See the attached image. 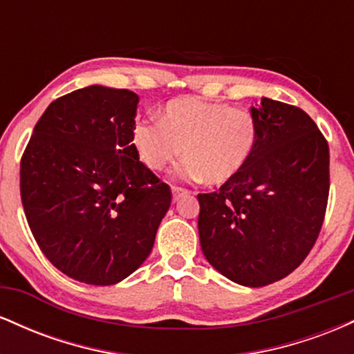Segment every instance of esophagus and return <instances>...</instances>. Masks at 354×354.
<instances>
[{
    "mask_svg": "<svg viewBox=\"0 0 354 354\" xmlns=\"http://www.w3.org/2000/svg\"><path fill=\"white\" fill-rule=\"evenodd\" d=\"M171 191H173V203H178V201L181 200L183 196H186V194H189L188 189L178 188V186H173Z\"/></svg>",
    "mask_w": 354,
    "mask_h": 354,
    "instance_id": "esophagus-1",
    "label": "esophagus"
}]
</instances>
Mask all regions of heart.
Wrapping results in <instances>:
<instances>
[{
  "label": "heart",
  "mask_w": 354,
  "mask_h": 354,
  "mask_svg": "<svg viewBox=\"0 0 354 354\" xmlns=\"http://www.w3.org/2000/svg\"><path fill=\"white\" fill-rule=\"evenodd\" d=\"M256 145L258 123L250 111L189 96L168 101L160 121L145 120L133 131V146L146 168L165 171L183 154L181 176L211 186L236 180Z\"/></svg>",
  "instance_id": "obj_1"
}]
</instances>
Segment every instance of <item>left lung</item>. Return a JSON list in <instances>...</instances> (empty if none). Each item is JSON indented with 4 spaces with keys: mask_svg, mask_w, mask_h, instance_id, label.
I'll return each mask as SVG.
<instances>
[{
    "mask_svg": "<svg viewBox=\"0 0 354 354\" xmlns=\"http://www.w3.org/2000/svg\"><path fill=\"white\" fill-rule=\"evenodd\" d=\"M251 115L253 158L234 181L198 194V231L214 270L259 288L295 271L315 245L330 193V148L303 109L261 98Z\"/></svg>",
    "mask_w": 354,
    "mask_h": 354,
    "instance_id": "1",
    "label": "left lung"
}]
</instances>
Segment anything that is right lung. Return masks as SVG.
I'll return each mask as SVG.
<instances>
[{"label": "right lung", "instance_id": "add662e5", "mask_svg": "<svg viewBox=\"0 0 354 354\" xmlns=\"http://www.w3.org/2000/svg\"><path fill=\"white\" fill-rule=\"evenodd\" d=\"M136 93L91 84L53 101L21 158V201L39 250L76 281L108 286L151 253L171 191L140 163Z\"/></svg>", "mask_w": 354, "mask_h": 354}]
</instances>
